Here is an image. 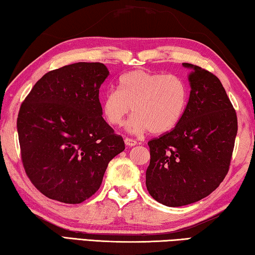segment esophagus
<instances>
[{
	"label": "esophagus",
	"mask_w": 255,
	"mask_h": 255,
	"mask_svg": "<svg viewBox=\"0 0 255 255\" xmlns=\"http://www.w3.org/2000/svg\"><path fill=\"white\" fill-rule=\"evenodd\" d=\"M125 143H126L128 147H132V146L137 145V141L131 139V138H126V139H125Z\"/></svg>",
	"instance_id": "esophagus-1"
}]
</instances>
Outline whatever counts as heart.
I'll return each mask as SVG.
<instances>
[{
  "mask_svg": "<svg viewBox=\"0 0 255 255\" xmlns=\"http://www.w3.org/2000/svg\"><path fill=\"white\" fill-rule=\"evenodd\" d=\"M187 104L188 87L180 77L133 70L119 78L118 91L104 96L101 112L110 126L122 127L132 109L129 132L164 133L180 122Z\"/></svg>",
  "mask_w": 255,
  "mask_h": 255,
  "instance_id": "heart-1",
  "label": "heart"
}]
</instances>
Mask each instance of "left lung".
<instances>
[{
  "label": "left lung",
  "instance_id": "8db88e82",
  "mask_svg": "<svg viewBox=\"0 0 255 255\" xmlns=\"http://www.w3.org/2000/svg\"><path fill=\"white\" fill-rule=\"evenodd\" d=\"M183 66L193 70L183 118L173 130L148 141L147 191L170 207L192 204L220 186L238 132L237 113L219 78L194 64Z\"/></svg>",
  "mask_w": 255,
  "mask_h": 255
}]
</instances>
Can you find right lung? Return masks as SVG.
Instances as JSON below:
<instances>
[{
    "mask_svg": "<svg viewBox=\"0 0 255 255\" xmlns=\"http://www.w3.org/2000/svg\"><path fill=\"white\" fill-rule=\"evenodd\" d=\"M108 76L104 63L69 64L45 73L21 105L23 167L51 200L79 204L91 197L109 161L125 149L101 112L99 89Z\"/></svg>",
    "mask_w": 255,
    "mask_h": 255,
    "instance_id": "right-lung-1",
    "label": "right lung"
}]
</instances>
